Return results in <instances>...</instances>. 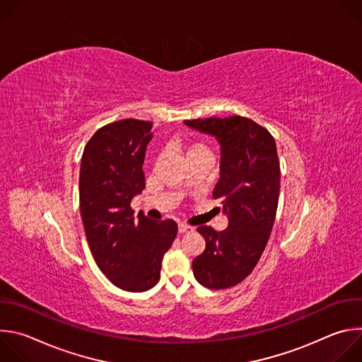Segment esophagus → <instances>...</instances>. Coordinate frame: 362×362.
<instances>
[{"label": "esophagus", "mask_w": 362, "mask_h": 362, "mask_svg": "<svg viewBox=\"0 0 362 362\" xmlns=\"http://www.w3.org/2000/svg\"><path fill=\"white\" fill-rule=\"evenodd\" d=\"M193 230V228H190V226H187V225H183V223H180L179 226H177V232L182 235V233H186V232H192Z\"/></svg>", "instance_id": "1"}]
</instances>
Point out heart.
<instances>
[{
  "instance_id": "heart-1",
  "label": "heart",
  "mask_w": 362,
  "mask_h": 362,
  "mask_svg": "<svg viewBox=\"0 0 362 362\" xmlns=\"http://www.w3.org/2000/svg\"><path fill=\"white\" fill-rule=\"evenodd\" d=\"M199 154H211L209 147L203 143H194L187 147V158L199 156Z\"/></svg>"
}]
</instances>
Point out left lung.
I'll return each mask as SVG.
<instances>
[{"instance_id":"obj_1","label":"left lung","mask_w":362,"mask_h":362,"mask_svg":"<svg viewBox=\"0 0 362 362\" xmlns=\"http://www.w3.org/2000/svg\"><path fill=\"white\" fill-rule=\"evenodd\" d=\"M221 144V175L214 197L221 199L229 223L222 232L199 226L206 247L192 268L196 281L209 289H226L242 282L265 250L275 222L281 173L271 133L240 117L186 120Z\"/></svg>"}]
</instances>
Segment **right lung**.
Returning <instances> with one entry per match:
<instances>
[{"label":"right lung","instance_id":"add662e5","mask_svg":"<svg viewBox=\"0 0 362 362\" xmlns=\"http://www.w3.org/2000/svg\"><path fill=\"white\" fill-rule=\"evenodd\" d=\"M151 127L150 122L126 119L98 129L80 166V212L90 250L109 281L129 292L158 284L163 256L177 233L175 221L154 223L143 214L134 216L130 208L144 189Z\"/></svg>","mask_w":362,"mask_h":362}]
</instances>
